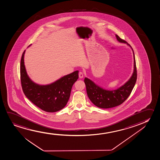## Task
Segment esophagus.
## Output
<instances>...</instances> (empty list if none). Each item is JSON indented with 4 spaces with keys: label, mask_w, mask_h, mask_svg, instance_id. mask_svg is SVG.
<instances>
[{
    "label": "esophagus",
    "mask_w": 160,
    "mask_h": 160,
    "mask_svg": "<svg viewBox=\"0 0 160 160\" xmlns=\"http://www.w3.org/2000/svg\"><path fill=\"white\" fill-rule=\"evenodd\" d=\"M79 77L80 78H82L83 77V74L82 72H80L79 73Z\"/></svg>",
    "instance_id": "1"
}]
</instances>
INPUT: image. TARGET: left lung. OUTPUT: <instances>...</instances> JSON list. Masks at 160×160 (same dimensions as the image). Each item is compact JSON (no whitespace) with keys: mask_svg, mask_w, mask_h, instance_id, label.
Returning a JSON list of instances; mask_svg holds the SVG:
<instances>
[{"mask_svg":"<svg viewBox=\"0 0 160 160\" xmlns=\"http://www.w3.org/2000/svg\"><path fill=\"white\" fill-rule=\"evenodd\" d=\"M117 40L120 43H127L131 47L133 54L134 69L131 78L126 83L118 88L112 91L103 89L90 79L85 78L84 82L86 87L87 96L92 102L99 108H109L118 106L124 102L130 95L137 80V69L135 54L131 46L127 42L116 35Z\"/></svg>","mask_w":160,"mask_h":160,"instance_id":"8db88e82","label":"left lung"}]
</instances>
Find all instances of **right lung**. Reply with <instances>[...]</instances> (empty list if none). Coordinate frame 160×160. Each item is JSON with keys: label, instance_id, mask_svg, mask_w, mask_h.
I'll return each mask as SVG.
<instances>
[{"label": "right lung", "instance_id": "1", "mask_svg": "<svg viewBox=\"0 0 160 160\" xmlns=\"http://www.w3.org/2000/svg\"><path fill=\"white\" fill-rule=\"evenodd\" d=\"M23 52L21 61V85L25 96L46 112H55L64 108L68 101L73 84L79 78V71L65 75L53 83L40 85L30 79L25 69Z\"/></svg>", "mask_w": 160, "mask_h": 160}]
</instances>
